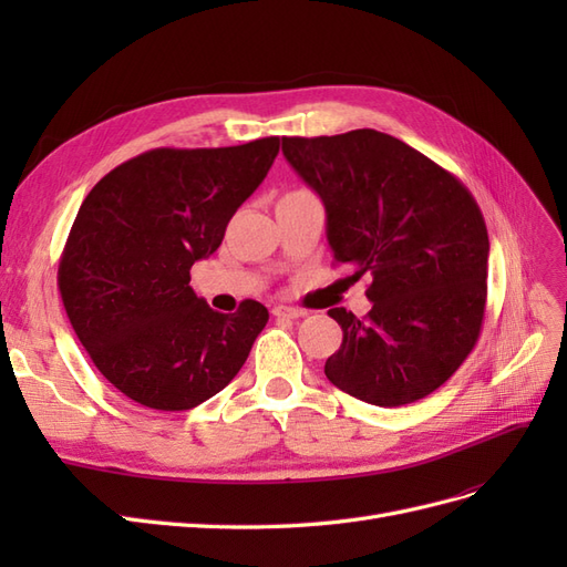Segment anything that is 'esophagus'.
<instances>
[{
	"mask_svg": "<svg viewBox=\"0 0 567 567\" xmlns=\"http://www.w3.org/2000/svg\"><path fill=\"white\" fill-rule=\"evenodd\" d=\"M271 315L277 319H300V317H305L302 310H298V307H290V305H277L271 310Z\"/></svg>",
	"mask_w": 567,
	"mask_h": 567,
	"instance_id": "1",
	"label": "esophagus"
}]
</instances>
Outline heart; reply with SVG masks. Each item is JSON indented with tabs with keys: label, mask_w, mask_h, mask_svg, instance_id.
Instances as JSON below:
<instances>
[{
	"label": "heart",
	"mask_w": 567,
	"mask_h": 567,
	"mask_svg": "<svg viewBox=\"0 0 567 567\" xmlns=\"http://www.w3.org/2000/svg\"><path fill=\"white\" fill-rule=\"evenodd\" d=\"M298 194H307V192H300V188H298V192H288L286 196H298Z\"/></svg>",
	"instance_id": "obj_1"
}]
</instances>
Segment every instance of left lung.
I'll return each mask as SVG.
<instances>
[{"mask_svg": "<svg viewBox=\"0 0 567 567\" xmlns=\"http://www.w3.org/2000/svg\"><path fill=\"white\" fill-rule=\"evenodd\" d=\"M284 156L319 194L333 260L369 274L364 319L333 307L336 388L375 406L423 400L463 364L483 329L489 238L452 173L375 130L284 136Z\"/></svg>", "mask_w": 567, "mask_h": 567, "instance_id": "1", "label": "left lung"}]
</instances>
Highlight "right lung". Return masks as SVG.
<instances>
[{
	"mask_svg": "<svg viewBox=\"0 0 567 567\" xmlns=\"http://www.w3.org/2000/svg\"><path fill=\"white\" fill-rule=\"evenodd\" d=\"M279 136L225 148H153L99 179L59 262L73 331L104 379L148 409L186 411L231 383L269 319L215 312L188 286L262 184Z\"/></svg>",
	"mask_w": 567,
	"mask_h": 567,
	"instance_id": "add662e5",
	"label": "right lung"
}]
</instances>
